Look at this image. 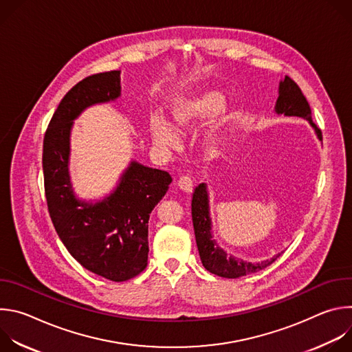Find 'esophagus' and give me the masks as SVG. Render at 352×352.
I'll list each match as a JSON object with an SVG mask.
<instances>
[{
	"label": "esophagus",
	"instance_id": "obj_1",
	"mask_svg": "<svg viewBox=\"0 0 352 352\" xmlns=\"http://www.w3.org/2000/svg\"><path fill=\"white\" fill-rule=\"evenodd\" d=\"M178 186H179V189H182L184 192L189 193V192H192V189H193V181H192L190 177L184 175V177H181V178L178 179Z\"/></svg>",
	"mask_w": 352,
	"mask_h": 352
}]
</instances>
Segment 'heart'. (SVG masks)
<instances>
[{
  "instance_id": "1",
  "label": "heart",
  "mask_w": 352,
  "mask_h": 352,
  "mask_svg": "<svg viewBox=\"0 0 352 352\" xmlns=\"http://www.w3.org/2000/svg\"><path fill=\"white\" fill-rule=\"evenodd\" d=\"M224 94L216 89H205L193 94H178L170 98L168 111L171 124L160 114L148 117V133L160 147H174L178 144V133L196 129L213 118L224 106ZM227 117L219 114L204 133L206 146H216L224 132Z\"/></svg>"
}]
</instances>
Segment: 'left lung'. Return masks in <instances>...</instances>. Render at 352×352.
<instances>
[{"mask_svg": "<svg viewBox=\"0 0 352 352\" xmlns=\"http://www.w3.org/2000/svg\"><path fill=\"white\" fill-rule=\"evenodd\" d=\"M274 110L278 116L284 114L285 117H300L307 120L315 129L318 139L322 140V131L312 121V113L308 100L305 98L304 93L300 91L299 86L289 76H285L283 80H280L278 97ZM192 223L200 261H202L206 270L216 276L224 278H238L252 274L263 270L280 256L278 254L272 259L256 263L227 255L226 250L219 246L216 239H213L209 193L206 184H199L195 188L192 196Z\"/></svg>", "mask_w": 352, "mask_h": 352, "instance_id": "1", "label": "left lung"}]
</instances>
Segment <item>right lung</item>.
<instances>
[{"instance_id":"right-lung-1","label":"right lung","mask_w":352,"mask_h":352,"mask_svg":"<svg viewBox=\"0 0 352 352\" xmlns=\"http://www.w3.org/2000/svg\"><path fill=\"white\" fill-rule=\"evenodd\" d=\"M120 82V71H110L76 83L61 100L43 142L45 199L60 239L85 269L117 283L147 266L148 217L173 181L167 171L131 162L104 199L86 202L75 196L68 168L74 121L90 106L117 100Z\"/></svg>"}]
</instances>
